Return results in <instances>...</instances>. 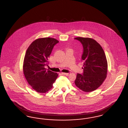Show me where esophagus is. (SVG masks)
Masks as SVG:
<instances>
[{"instance_id": "1", "label": "esophagus", "mask_w": 128, "mask_h": 128, "mask_svg": "<svg viewBox=\"0 0 128 128\" xmlns=\"http://www.w3.org/2000/svg\"><path fill=\"white\" fill-rule=\"evenodd\" d=\"M62 75H66V76H68L69 75V73H61Z\"/></svg>"}]
</instances>
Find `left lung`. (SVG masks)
Listing matches in <instances>:
<instances>
[{
  "mask_svg": "<svg viewBox=\"0 0 128 128\" xmlns=\"http://www.w3.org/2000/svg\"><path fill=\"white\" fill-rule=\"evenodd\" d=\"M83 46V73H78L74 82L80 90L90 92L97 89L106 78L108 63L101 46L94 39L76 37Z\"/></svg>",
  "mask_w": 128,
  "mask_h": 128,
  "instance_id": "8db88e82",
  "label": "left lung"
}]
</instances>
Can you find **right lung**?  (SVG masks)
I'll use <instances>...</instances> for the list:
<instances>
[{"instance_id":"obj_1","label":"right lung","mask_w":128,"mask_h":128,"mask_svg":"<svg viewBox=\"0 0 128 128\" xmlns=\"http://www.w3.org/2000/svg\"><path fill=\"white\" fill-rule=\"evenodd\" d=\"M59 42L54 38L37 39L27 49L24 62L25 77L32 89L44 93L53 87L58 74L45 68L48 66L49 56L55 45Z\"/></svg>"}]
</instances>
